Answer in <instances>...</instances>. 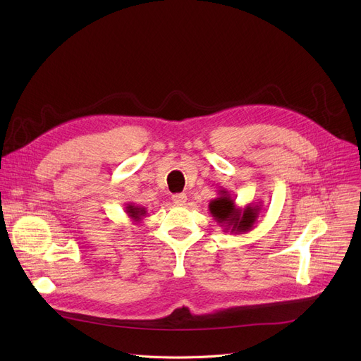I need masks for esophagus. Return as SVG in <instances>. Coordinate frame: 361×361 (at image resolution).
<instances>
[{"label": "esophagus", "mask_w": 361, "mask_h": 361, "mask_svg": "<svg viewBox=\"0 0 361 361\" xmlns=\"http://www.w3.org/2000/svg\"><path fill=\"white\" fill-rule=\"evenodd\" d=\"M173 202H174L176 204L181 206V204H184V203L187 202V196H185L184 193H178V195H174V196H173Z\"/></svg>", "instance_id": "34e87169"}]
</instances>
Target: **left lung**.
Masks as SVG:
<instances>
[{"label": "left lung", "mask_w": 361, "mask_h": 361, "mask_svg": "<svg viewBox=\"0 0 361 361\" xmlns=\"http://www.w3.org/2000/svg\"><path fill=\"white\" fill-rule=\"evenodd\" d=\"M262 211L260 204L249 203L245 207H237L235 200L228 195V192L221 190L219 197L211 200L209 212L214 219L225 226V231L231 230L234 234L249 233L259 218Z\"/></svg>", "instance_id": "left-lung-1"}]
</instances>
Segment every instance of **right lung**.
Here are the masks:
<instances>
[{
	"label": "right lung",
	"mask_w": 361,
	"mask_h": 361,
	"mask_svg": "<svg viewBox=\"0 0 361 361\" xmlns=\"http://www.w3.org/2000/svg\"><path fill=\"white\" fill-rule=\"evenodd\" d=\"M126 214L133 219V222H140L143 216H146V209L142 206H136L135 203H127Z\"/></svg>",
	"instance_id": "obj_1"
}]
</instances>
